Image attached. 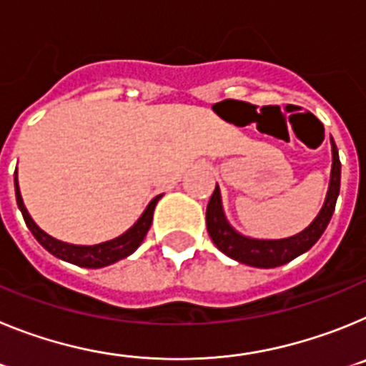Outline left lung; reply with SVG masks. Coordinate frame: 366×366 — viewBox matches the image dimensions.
I'll use <instances>...</instances> for the list:
<instances>
[{"label":"left lung","instance_id":"obj_1","mask_svg":"<svg viewBox=\"0 0 366 366\" xmlns=\"http://www.w3.org/2000/svg\"><path fill=\"white\" fill-rule=\"evenodd\" d=\"M339 187H341V161H339L337 147L332 139V174H330L325 205L317 218L302 232L290 236V238H282V240H257V238L240 234L225 218L218 185L212 192L211 202L207 205V231L211 234L216 247L227 257H231L232 260L253 267L282 266L299 254L306 253L321 238L335 211Z\"/></svg>","mask_w":366,"mask_h":366}]
</instances>
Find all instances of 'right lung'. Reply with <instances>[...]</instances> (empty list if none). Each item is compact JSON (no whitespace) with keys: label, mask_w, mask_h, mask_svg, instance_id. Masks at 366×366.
<instances>
[{"label":"right lung","mask_w":366,"mask_h":366,"mask_svg":"<svg viewBox=\"0 0 366 366\" xmlns=\"http://www.w3.org/2000/svg\"><path fill=\"white\" fill-rule=\"evenodd\" d=\"M14 189H16V202H18L19 211L24 214L25 223H27V227L31 229V232L34 234L38 242L44 245L51 254L54 257L62 258V260L71 262L74 266L80 267H104L109 266V264H115V262L122 260V258L130 257L134 253L135 249L141 245V242L144 240V236H147L148 229L152 225V218H154V209L159 202L161 196H155L148 207L144 209V212L141 214V218L134 223V227H130L124 234L117 236V238H113L109 242H102V244L97 245H73V244H66V242H60L53 236H49L47 232L41 231L38 227L36 223L32 222L31 214L27 212L24 205V199H21V194H19V187H18V170L14 172Z\"/></svg>","instance_id":"1"}]
</instances>
